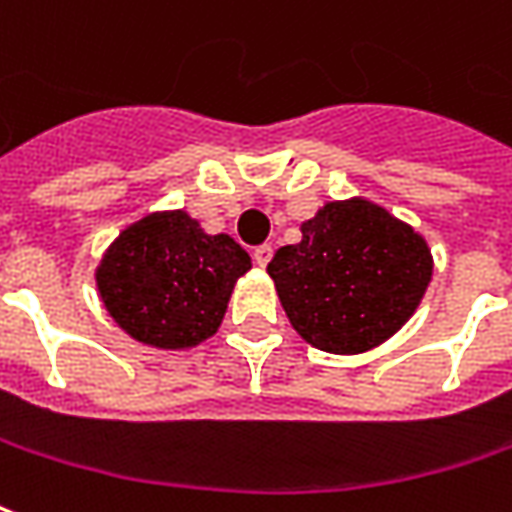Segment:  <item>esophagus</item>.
Here are the masks:
<instances>
[{"instance_id": "esophagus-1", "label": "esophagus", "mask_w": 512, "mask_h": 512, "mask_svg": "<svg viewBox=\"0 0 512 512\" xmlns=\"http://www.w3.org/2000/svg\"><path fill=\"white\" fill-rule=\"evenodd\" d=\"M271 255H274V249H271V246H268V244H263V246H257L255 255H252V257H255L257 266L266 268V266H268V260H271Z\"/></svg>"}]
</instances>
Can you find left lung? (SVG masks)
Returning <instances> with one entry per match:
<instances>
[{
    "mask_svg": "<svg viewBox=\"0 0 512 512\" xmlns=\"http://www.w3.org/2000/svg\"><path fill=\"white\" fill-rule=\"evenodd\" d=\"M293 330L321 352L357 355L399 330L432 277L424 238L366 199L330 202L302 241L268 263Z\"/></svg>",
    "mask_w": 512,
    "mask_h": 512,
    "instance_id": "8db88e82",
    "label": "left lung"
}]
</instances>
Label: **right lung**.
I'll use <instances>...</instances> for the list:
<instances>
[{"label": "right lung", "instance_id": "right-lung-1", "mask_svg": "<svg viewBox=\"0 0 512 512\" xmlns=\"http://www.w3.org/2000/svg\"><path fill=\"white\" fill-rule=\"evenodd\" d=\"M252 260L230 235L188 213H155L121 232L96 271L107 313L135 341L185 349L219 330L235 280Z\"/></svg>", "mask_w": 512, "mask_h": 512}]
</instances>
